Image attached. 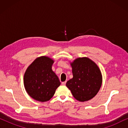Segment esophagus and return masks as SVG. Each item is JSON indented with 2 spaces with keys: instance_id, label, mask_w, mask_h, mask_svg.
I'll return each instance as SVG.
<instances>
[{
  "instance_id": "obj_1",
  "label": "esophagus",
  "mask_w": 128,
  "mask_h": 128,
  "mask_svg": "<svg viewBox=\"0 0 128 128\" xmlns=\"http://www.w3.org/2000/svg\"><path fill=\"white\" fill-rule=\"evenodd\" d=\"M66 82H62V85H65V84H66Z\"/></svg>"
}]
</instances>
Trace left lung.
I'll return each mask as SVG.
<instances>
[{
    "label": "left lung",
    "instance_id": "8db88e82",
    "mask_svg": "<svg viewBox=\"0 0 128 128\" xmlns=\"http://www.w3.org/2000/svg\"><path fill=\"white\" fill-rule=\"evenodd\" d=\"M70 64L73 77L67 82L66 86L77 100H90L96 96L102 84L98 66L87 57L77 58Z\"/></svg>",
    "mask_w": 128,
    "mask_h": 128
}]
</instances>
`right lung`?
<instances>
[{
    "label": "right lung",
    "mask_w": 128,
    "mask_h": 128,
    "mask_svg": "<svg viewBox=\"0 0 128 128\" xmlns=\"http://www.w3.org/2000/svg\"><path fill=\"white\" fill-rule=\"evenodd\" d=\"M53 59L45 56L35 59L24 75V85L28 94L40 102L49 101L60 85L58 77L52 71Z\"/></svg>",
    "instance_id": "obj_1"
}]
</instances>
